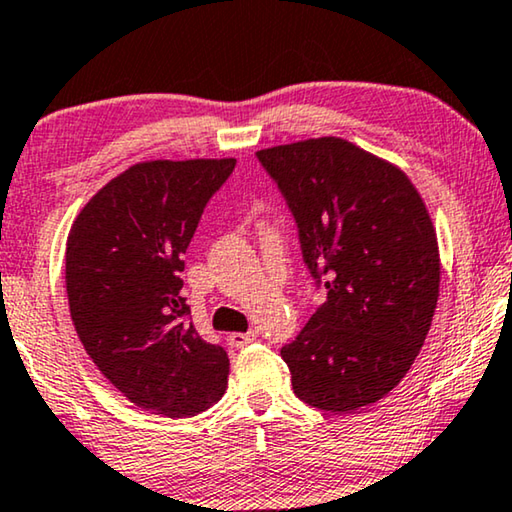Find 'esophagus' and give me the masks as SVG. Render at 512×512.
<instances>
[{
    "mask_svg": "<svg viewBox=\"0 0 512 512\" xmlns=\"http://www.w3.org/2000/svg\"><path fill=\"white\" fill-rule=\"evenodd\" d=\"M227 341H229V345H232V348H246L248 343L257 341V331L250 329V331H246V334H239V331H236V334H229Z\"/></svg>",
    "mask_w": 512,
    "mask_h": 512,
    "instance_id": "esophagus-1",
    "label": "esophagus"
}]
</instances>
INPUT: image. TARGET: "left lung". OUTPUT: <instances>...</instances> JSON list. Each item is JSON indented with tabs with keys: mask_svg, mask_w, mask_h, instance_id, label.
Masks as SVG:
<instances>
[{
	"mask_svg": "<svg viewBox=\"0 0 512 512\" xmlns=\"http://www.w3.org/2000/svg\"><path fill=\"white\" fill-rule=\"evenodd\" d=\"M283 194L301 257L327 301L280 348L308 406L352 413L406 376L429 334L441 283L424 201L390 162L336 136L259 150Z\"/></svg>",
	"mask_w": 512,
	"mask_h": 512,
	"instance_id": "1",
	"label": "left lung"
}]
</instances>
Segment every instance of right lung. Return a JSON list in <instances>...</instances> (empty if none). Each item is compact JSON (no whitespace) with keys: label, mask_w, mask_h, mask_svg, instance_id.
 I'll use <instances>...</instances> for the list:
<instances>
[{"label":"right lung","mask_w":512,"mask_h":512,"mask_svg":"<svg viewBox=\"0 0 512 512\" xmlns=\"http://www.w3.org/2000/svg\"><path fill=\"white\" fill-rule=\"evenodd\" d=\"M236 160L141 162L92 197L69 232L67 297L97 369L139 408L190 417L225 394L229 359L181 297L185 250Z\"/></svg>","instance_id":"add662e5"}]
</instances>
